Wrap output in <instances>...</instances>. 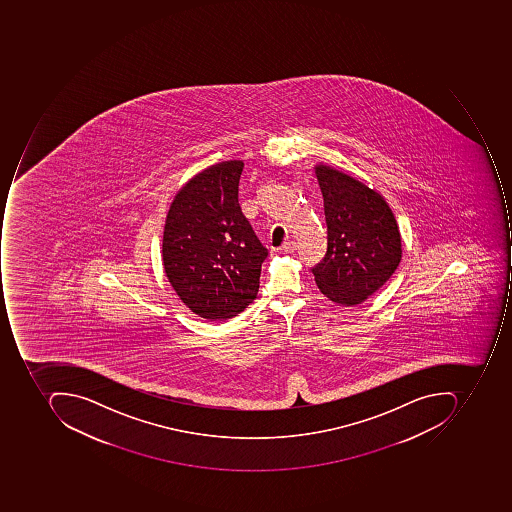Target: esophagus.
Listing matches in <instances>:
<instances>
[{"instance_id": "1", "label": "esophagus", "mask_w": 512, "mask_h": 512, "mask_svg": "<svg viewBox=\"0 0 512 512\" xmlns=\"http://www.w3.org/2000/svg\"><path fill=\"white\" fill-rule=\"evenodd\" d=\"M281 251L288 252V254H292V252L297 251V243L292 240L284 241L283 246H281Z\"/></svg>"}]
</instances>
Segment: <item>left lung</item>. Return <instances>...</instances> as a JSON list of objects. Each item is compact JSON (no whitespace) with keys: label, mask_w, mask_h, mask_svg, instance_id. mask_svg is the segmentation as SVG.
Instances as JSON below:
<instances>
[{"label":"left lung","mask_w":512,"mask_h":512,"mask_svg":"<svg viewBox=\"0 0 512 512\" xmlns=\"http://www.w3.org/2000/svg\"><path fill=\"white\" fill-rule=\"evenodd\" d=\"M328 249L311 269L321 294L343 306L363 303L391 278L401 260L397 221L385 198L365 184L315 166Z\"/></svg>","instance_id":"left-lung-1"}]
</instances>
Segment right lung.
Masks as SVG:
<instances>
[{
    "label": "right lung",
    "instance_id": "obj_1",
    "mask_svg": "<svg viewBox=\"0 0 512 512\" xmlns=\"http://www.w3.org/2000/svg\"><path fill=\"white\" fill-rule=\"evenodd\" d=\"M243 167L232 160L204 169L167 212L164 272L180 300L206 320L235 317L252 303L268 257L238 203Z\"/></svg>",
    "mask_w": 512,
    "mask_h": 512
}]
</instances>
